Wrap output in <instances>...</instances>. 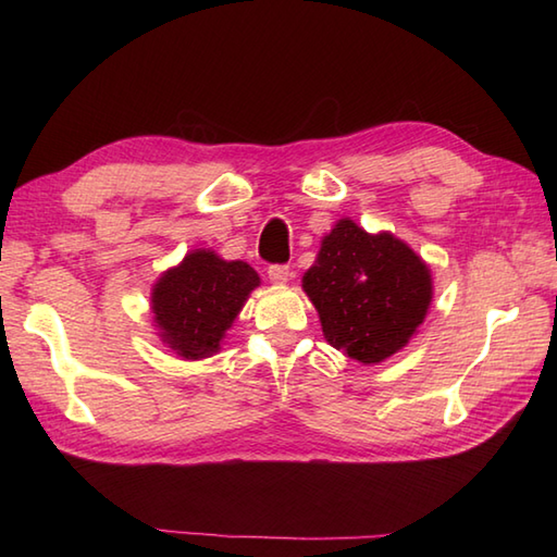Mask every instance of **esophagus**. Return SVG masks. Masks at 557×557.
<instances>
[{
    "mask_svg": "<svg viewBox=\"0 0 557 557\" xmlns=\"http://www.w3.org/2000/svg\"><path fill=\"white\" fill-rule=\"evenodd\" d=\"M268 277H270V282H275V285H285V282L292 280V268L289 265H270Z\"/></svg>",
    "mask_w": 557,
    "mask_h": 557,
    "instance_id": "obj_1",
    "label": "esophagus"
}]
</instances>
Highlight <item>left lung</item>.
I'll return each mask as SVG.
<instances>
[{
	"instance_id": "8db88e82",
	"label": "left lung",
	"mask_w": 557,
	"mask_h": 557,
	"mask_svg": "<svg viewBox=\"0 0 557 557\" xmlns=\"http://www.w3.org/2000/svg\"><path fill=\"white\" fill-rule=\"evenodd\" d=\"M323 335L359 363H381L407 345L433 299L429 265L389 232L369 234L339 220L306 270Z\"/></svg>"
}]
</instances>
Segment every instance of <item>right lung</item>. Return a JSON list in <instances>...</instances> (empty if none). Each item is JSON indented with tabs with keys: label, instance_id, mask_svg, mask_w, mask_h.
Wrapping results in <instances>:
<instances>
[{
	"label": "right lung",
	"instance_id": "1",
	"mask_svg": "<svg viewBox=\"0 0 557 557\" xmlns=\"http://www.w3.org/2000/svg\"><path fill=\"white\" fill-rule=\"evenodd\" d=\"M258 285V272L244 260H222L215 251L196 248L152 287L160 339L182 359L212 357Z\"/></svg>",
	"mask_w": 557,
	"mask_h": 557
}]
</instances>
